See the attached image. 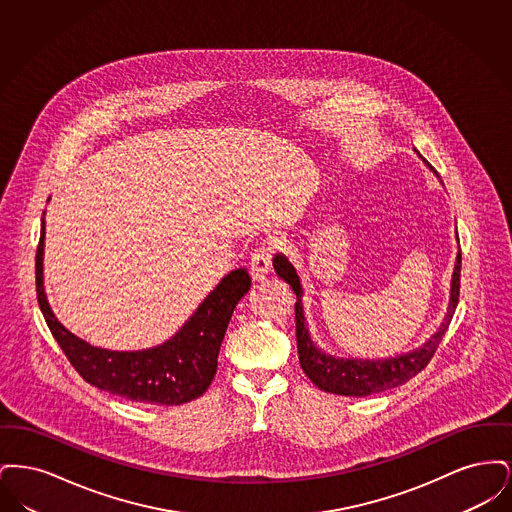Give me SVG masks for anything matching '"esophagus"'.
Here are the masks:
<instances>
[{"instance_id":"esophagus-1","label":"esophagus","mask_w":512,"mask_h":512,"mask_svg":"<svg viewBox=\"0 0 512 512\" xmlns=\"http://www.w3.org/2000/svg\"><path fill=\"white\" fill-rule=\"evenodd\" d=\"M272 267V249L268 245H259L253 249L251 259H249V268L255 280L265 278Z\"/></svg>"}]
</instances>
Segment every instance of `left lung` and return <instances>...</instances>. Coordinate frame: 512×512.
Listing matches in <instances>:
<instances>
[{"label":"left lung","mask_w":512,"mask_h":512,"mask_svg":"<svg viewBox=\"0 0 512 512\" xmlns=\"http://www.w3.org/2000/svg\"><path fill=\"white\" fill-rule=\"evenodd\" d=\"M272 265L276 274L290 284L293 293L297 295L295 301V336H297V353L303 372L309 376V380L328 393H338L347 397H366L372 393L397 388L405 382H409L424 366L430 363L438 349L439 341L445 336L449 322L455 315L459 292H461V249L457 253L455 272L451 280V297H449V309L443 318L438 332L426 341L422 347L414 349L411 353H403L390 359H338L332 355H326L318 349L309 336V328L303 317L301 307V282L299 276L292 267V263L282 255H274Z\"/></svg>","instance_id":"8db88e82"}]
</instances>
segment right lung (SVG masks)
Segmentation results:
<instances>
[{"instance_id": "right-lung-1", "label": "right lung", "mask_w": 512, "mask_h": 512, "mask_svg": "<svg viewBox=\"0 0 512 512\" xmlns=\"http://www.w3.org/2000/svg\"><path fill=\"white\" fill-rule=\"evenodd\" d=\"M44 238L42 219L36 251L38 305L53 338L88 384L128 401L167 407L188 403L207 391L217 372L220 343L230 317L251 288L245 268L226 274L171 340L142 351H111L76 338L53 315L44 292Z\"/></svg>"}]
</instances>
